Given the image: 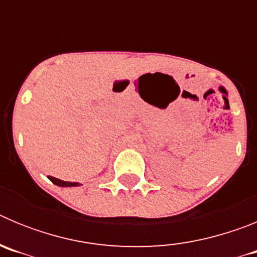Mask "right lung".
Instances as JSON below:
<instances>
[{"mask_svg": "<svg viewBox=\"0 0 257 257\" xmlns=\"http://www.w3.org/2000/svg\"><path fill=\"white\" fill-rule=\"evenodd\" d=\"M49 179L52 181V183L55 184V185H59V187H77V185H79L78 183L63 181V180H59V179H56V178H52V176H49Z\"/></svg>", "mask_w": 257, "mask_h": 257, "instance_id": "1", "label": "right lung"}]
</instances>
